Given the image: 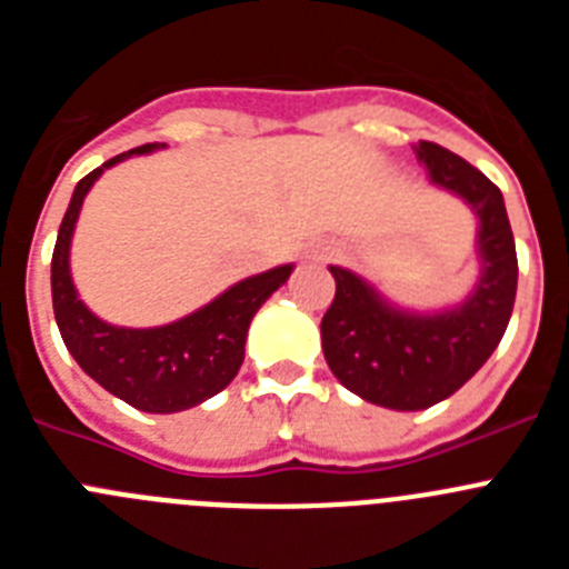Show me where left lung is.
<instances>
[{
	"mask_svg": "<svg viewBox=\"0 0 569 569\" xmlns=\"http://www.w3.org/2000/svg\"><path fill=\"white\" fill-rule=\"evenodd\" d=\"M430 182L461 196L479 216L481 276L456 308L413 313L361 276L330 264L336 299L321 319V350L336 379L370 405L425 410L453 396L499 347L516 301L519 259L501 190L436 142L416 144Z\"/></svg>",
	"mask_w": 569,
	"mask_h": 569,
	"instance_id": "obj_1",
	"label": "left lung"
}]
</instances>
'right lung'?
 Here are the masks:
<instances>
[{"mask_svg":"<svg viewBox=\"0 0 569 569\" xmlns=\"http://www.w3.org/2000/svg\"><path fill=\"white\" fill-rule=\"evenodd\" d=\"M159 144H142L90 170L70 196L50 261L53 316L64 347L84 373L144 413H179L222 393L244 361V341L256 310L290 279L293 264L236 281L210 305L162 328H116L84 308L70 279V239L84 196L116 162L142 156ZM164 148V144H162Z\"/></svg>","mask_w":569,"mask_h":569,"instance_id":"right-lung-1","label":"right lung"}]
</instances>
